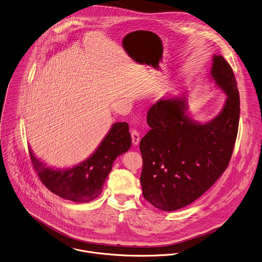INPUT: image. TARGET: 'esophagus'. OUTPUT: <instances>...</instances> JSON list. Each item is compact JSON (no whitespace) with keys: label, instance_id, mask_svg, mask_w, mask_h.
<instances>
[{"label":"esophagus","instance_id":"esophagus-1","mask_svg":"<svg viewBox=\"0 0 262 262\" xmlns=\"http://www.w3.org/2000/svg\"><path fill=\"white\" fill-rule=\"evenodd\" d=\"M130 136H132V142L134 144V146H137L140 143V134L138 130L133 129L130 132Z\"/></svg>","mask_w":262,"mask_h":262}]
</instances>
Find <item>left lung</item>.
<instances>
[{"instance_id": "1", "label": "left lung", "mask_w": 262, "mask_h": 262, "mask_svg": "<svg viewBox=\"0 0 262 262\" xmlns=\"http://www.w3.org/2000/svg\"><path fill=\"white\" fill-rule=\"evenodd\" d=\"M211 79L227 94L223 110L205 124L186 114V99H160L147 115L151 129L142 138L141 183L144 198L166 211L201 198L227 169L240 117L234 72L222 55L212 57Z\"/></svg>"}]
</instances>
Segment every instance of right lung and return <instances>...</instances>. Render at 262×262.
Returning <instances> with one entry per match:
<instances>
[{
  "instance_id": "obj_1",
  "label": "right lung",
  "mask_w": 262,
  "mask_h": 262,
  "mask_svg": "<svg viewBox=\"0 0 262 262\" xmlns=\"http://www.w3.org/2000/svg\"><path fill=\"white\" fill-rule=\"evenodd\" d=\"M128 129L126 122H115L91 157L63 170L46 167L29 149L33 168L45 186L59 198L75 203L91 202L101 193L114 160L130 148Z\"/></svg>"
}]
</instances>
